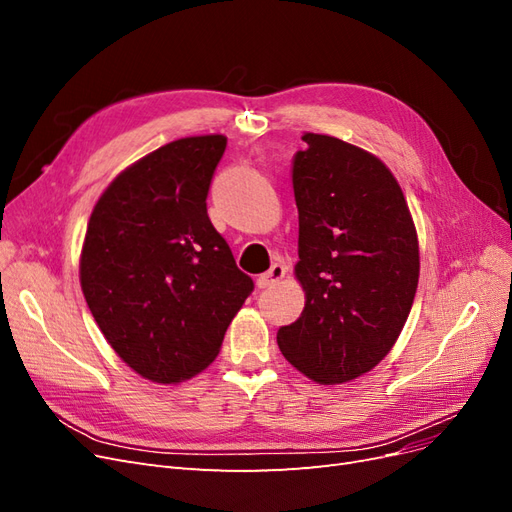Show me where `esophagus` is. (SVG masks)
<instances>
[{"instance_id":"obj_1","label":"esophagus","mask_w":512,"mask_h":512,"mask_svg":"<svg viewBox=\"0 0 512 512\" xmlns=\"http://www.w3.org/2000/svg\"><path fill=\"white\" fill-rule=\"evenodd\" d=\"M284 275H286V267L280 265V262H275V265H273L267 273L258 275L256 284H258V288H271V286H275L280 280H284Z\"/></svg>"}]
</instances>
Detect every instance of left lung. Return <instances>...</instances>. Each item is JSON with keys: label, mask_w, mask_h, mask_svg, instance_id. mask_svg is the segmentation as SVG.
<instances>
[{"label": "left lung", "mask_w": 512, "mask_h": 512, "mask_svg": "<svg viewBox=\"0 0 512 512\" xmlns=\"http://www.w3.org/2000/svg\"><path fill=\"white\" fill-rule=\"evenodd\" d=\"M292 164L305 290L297 322L277 331L290 365L318 384H344L395 346L421 271L406 196L386 164L329 134L305 132Z\"/></svg>", "instance_id": "obj_1"}]
</instances>
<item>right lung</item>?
<instances>
[{"label":"right lung","instance_id":"obj_1","mask_svg":"<svg viewBox=\"0 0 512 512\" xmlns=\"http://www.w3.org/2000/svg\"><path fill=\"white\" fill-rule=\"evenodd\" d=\"M224 134L188 136L108 183L87 224L81 288L102 335L138 376L179 384L220 354L254 290L207 215Z\"/></svg>","mask_w":512,"mask_h":512}]
</instances>
